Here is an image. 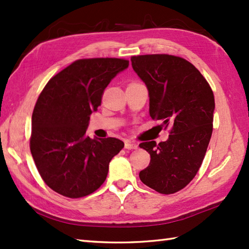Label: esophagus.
I'll use <instances>...</instances> for the list:
<instances>
[{
    "label": "esophagus",
    "mask_w": 249,
    "mask_h": 249,
    "mask_svg": "<svg viewBox=\"0 0 249 249\" xmlns=\"http://www.w3.org/2000/svg\"><path fill=\"white\" fill-rule=\"evenodd\" d=\"M125 149H127V150H136V149H138V144L135 143V142L126 141L125 142Z\"/></svg>",
    "instance_id": "esophagus-1"
}]
</instances>
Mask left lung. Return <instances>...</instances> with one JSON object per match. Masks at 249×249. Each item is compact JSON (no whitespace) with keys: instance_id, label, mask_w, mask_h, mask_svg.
I'll list each match as a JSON object with an SVG mask.
<instances>
[{"instance_id":"1","label":"left lung","mask_w":249,"mask_h":249,"mask_svg":"<svg viewBox=\"0 0 249 249\" xmlns=\"http://www.w3.org/2000/svg\"><path fill=\"white\" fill-rule=\"evenodd\" d=\"M131 65L149 89L150 115L172 125L167 141L142 142L151 161L139 178L157 193L183 189L197 174L213 131L212 89L192 63L170 54L131 56Z\"/></svg>"}]
</instances>
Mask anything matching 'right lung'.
I'll return each mask as SVG.
<instances>
[{"mask_svg": "<svg viewBox=\"0 0 249 249\" xmlns=\"http://www.w3.org/2000/svg\"><path fill=\"white\" fill-rule=\"evenodd\" d=\"M129 61L116 57L77 60L52 77L32 114L30 149L48 186L64 197H86L107 178L109 162L124 147L116 138L86 136L89 115L105 89Z\"/></svg>", "mask_w": 249, "mask_h": 249, "instance_id": "1", "label": "right lung"}]
</instances>
